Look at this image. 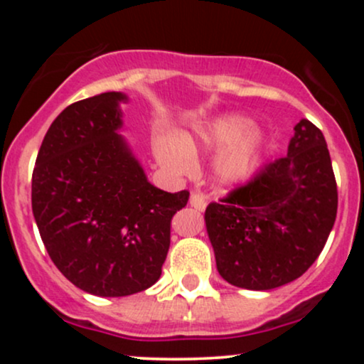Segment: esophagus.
<instances>
[{
	"instance_id": "obj_1",
	"label": "esophagus",
	"mask_w": 364,
	"mask_h": 364,
	"mask_svg": "<svg viewBox=\"0 0 364 364\" xmlns=\"http://www.w3.org/2000/svg\"><path fill=\"white\" fill-rule=\"evenodd\" d=\"M190 205L196 208V210H205L207 208V196L203 193H191L190 196Z\"/></svg>"
}]
</instances>
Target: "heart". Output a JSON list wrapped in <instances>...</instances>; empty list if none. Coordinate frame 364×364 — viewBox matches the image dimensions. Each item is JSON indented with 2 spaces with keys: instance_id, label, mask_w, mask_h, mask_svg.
Listing matches in <instances>:
<instances>
[{
  "instance_id": "b5f03b06",
  "label": "heart",
  "mask_w": 364,
  "mask_h": 364,
  "mask_svg": "<svg viewBox=\"0 0 364 364\" xmlns=\"http://www.w3.org/2000/svg\"><path fill=\"white\" fill-rule=\"evenodd\" d=\"M198 149H223L214 159V174L223 185L245 181L260 166L265 136L255 123L240 112H225L193 127L179 135H157L154 154L159 164L171 174L183 176L195 166Z\"/></svg>"
}]
</instances>
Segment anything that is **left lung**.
I'll return each mask as SVG.
<instances>
[{
    "label": "left lung",
    "mask_w": 364,
    "mask_h": 364,
    "mask_svg": "<svg viewBox=\"0 0 364 364\" xmlns=\"http://www.w3.org/2000/svg\"><path fill=\"white\" fill-rule=\"evenodd\" d=\"M337 215V185L323 133L301 119L287 156L205 210L224 281L269 291L296 281L318 258Z\"/></svg>",
    "instance_id": "obj_1"
}]
</instances>
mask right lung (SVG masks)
Masks as SVG:
<instances>
[{
    "instance_id": "obj_1",
    "label": "right lung",
    "mask_w": 364,
    "mask_h": 364,
    "mask_svg": "<svg viewBox=\"0 0 364 364\" xmlns=\"http://www.w3.org/2000/svg\"><path fill=\"white\" fill-rule=\"evenodd\" d=\"M123 92H104L60 112L32 174V212L58 270L90 294L119 298L159 281L171 219L186 190L150 185L123 128Z\"/></svg>"
}]
</instances>
